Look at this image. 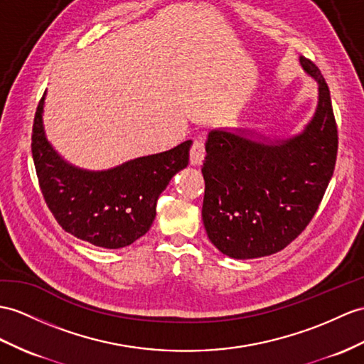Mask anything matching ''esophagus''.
Wrapping results in <instances>:
<instances>
[{
	"label": "esophagus",
	"mask_w": 364,
	"mask_h": 364,
	"mask_svg": "<svg viewBox=\"0 0 364 364\" xmlns=\"http://www.w3.org/2000/svg\"><path fill=\"white\" fill-rule=\"evenodd\" d=\"M203 159H205V146H203V141L199 139H194L190 148V164L202 165Z\"/></svg>",
	"instance_id": "34e87169"
}]
</instances>
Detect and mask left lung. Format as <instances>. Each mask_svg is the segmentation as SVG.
Returning a JSON list of instances; mask_svg holds the SVG:
<instances>
[{
    "label": "left lung",
    "instance_id": "left-lung-1",
    "mask_svg": "<svg viewBox=\"0 0 364 364\" xmlns=\"http://www.w3.org/2000/svg\"><path fill=\"white\" fill-rule=\"evenodd\" d=\"M299 61L318 82V108L301 134L277 141L223 129L208 134L202 220L213 245L230 258L287 247L315 216L332 179L338 129L329 86L312 60Z\"/></svg>",
    "mask_w": 364,
    "mask_h": 364
}]
</instances>
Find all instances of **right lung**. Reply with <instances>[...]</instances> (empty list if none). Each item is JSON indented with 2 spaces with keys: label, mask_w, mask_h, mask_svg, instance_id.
I'll return each mask as SVG.
<instances>
[{
  "label": "right lung",
  "mask_w": 364,
  "mask_h": 364,
  "mask_svg": "<svg viewBox=\"0 0 364 364\" xmlns=\"http://www.w3.org/2000/svg\"><path fill=\"white\" fill-rule=\"evenodd\" d=\"M44 95L32 127V157L44 202L65 232L103 249H122L153 225L156 205L171 177L188 165L191 140L108 171L66 164L43 131Z\"/></svg>",
  "instance_id": "obj_1"
}]
</instances>
